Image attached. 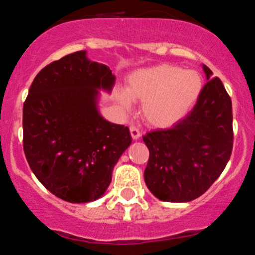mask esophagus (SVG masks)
Here are the masks:
<instances>
[{"label":"esophagus","mask_w":255,"mask_h":255,"mask_svg":"<svg viewBox=\"0 0 255 255\" xmlns=\"http://www.w3.org/2000/svg\"><path fill=\"white\" fill-rule=\"evenodd\" d=\"M129 130H130V135H132V138L134 140H136V139L140 138V130H139L138 127H135V126H130L129 127Z\"/></svg>","instance_id":"34e87169"}]
</instances>
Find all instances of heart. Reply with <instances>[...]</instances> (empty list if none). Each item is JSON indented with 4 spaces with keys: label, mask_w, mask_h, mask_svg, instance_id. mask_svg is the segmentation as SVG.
I'll list each match as a JSON object with an SVG mask.
<instances>
[{
    "label": "heart",
    "mask_w": 255,
    "mask_h": 255,
    "mask_svg": "<svg viewBox=\"0 0 255 255\" xmlns=\"http://www.w3.org/2000/svg\"><path fill=\"white\" fill-rule=\"evenodd\" d=\"M202 89V80L194 70H181L173 64L140 69L128 78L119 100L129 105V97L140 100L144 120L155 127H169L194 108Z\"/></svg>",
    "instance_id": "1"
}]
</instances>
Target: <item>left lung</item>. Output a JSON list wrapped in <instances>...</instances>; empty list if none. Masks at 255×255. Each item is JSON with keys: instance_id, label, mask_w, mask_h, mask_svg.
Segmentation results:
<instances>
[{"instance_id": "8db88e82", "label": "left lung", "mask_w": 255, "mask_h": 255, "mask_svg": "<svg viewBox=\"0 0 255 255\" xmlns=\"http://www.w3.org/2000/svg\"><path fill=\"white\" fill-rule=\"evenodd\" d=\"M207 83L191 111L168 129L142 136L150 151L146 186L164 202H189L203 195L230 159L232 105L220 78L203 65Z\"/></svg>"}]
</instances>
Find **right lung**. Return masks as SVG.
<instances>
[{
  "instance_id": "obj_1",
  "label": "right lung",
  "mask_w": 255,
  "mask_h": 255,
  "mask_svg": "<svg viewBox=\"0 0 255 255\" xmlns=\"http://www.w3.org/2000/svg\"><path fill=\"white\" fill-rule=\"evenodd\" d=\"M115 75L78 50L43 68L23 108V146L30 168L53 195L71 203L96 201L132 142L128 127L103 119L99 91Z\"/></svg>"
}]
</instances>
